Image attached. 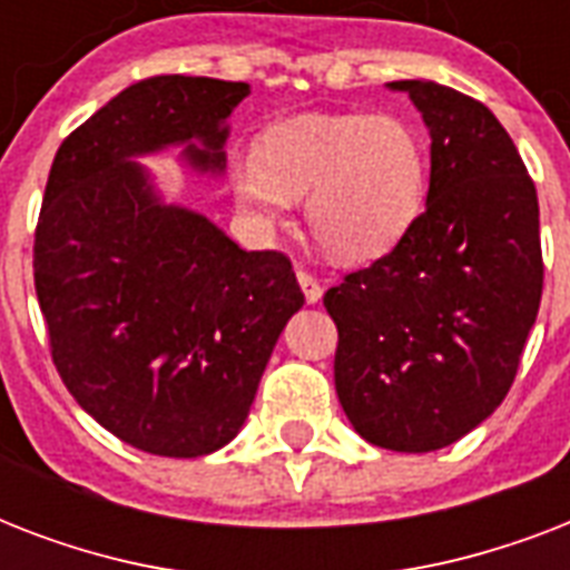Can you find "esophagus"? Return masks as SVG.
Segmentation results:
<instances>
[{
	"label": "esophagus",
	"instance_id": "1",
	"mask_svg": "<svg viewBox=\"0 0 570 570\" xmlns=\"http://www.w3.org/2000/svg\"><path fill=\"white\" fill-rule=\"evenodd\" d=\"M298 284H302L304 289V298H307V304H316L322 298V284L316 281V277L307 272V268H298Z\"/></svg>",
	"mask_w": 570,
	"mask_h": 570
}]
</instances>
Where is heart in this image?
Masks as SVG:
<instances>
[{
    "mask_svg": "<svg viewBox=\"0 0 570 570\" xmlns=\"http://www.w3.org/2000/svg\"><path fill=\"white\" fill-rule=\"evenodd\" d=\"M257 222H284L307 195L313 239L334 259L366 263L405 239L429 195V156L411 124L387 115H298L268 127L257 156L230 171Z\"/></svg>",
    "mask_w": 570,
    "mask_h": 570,
    "instance_id": "b5f03b06",
    "label": "heart"
}]
</instances>
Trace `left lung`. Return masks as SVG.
<instances>
[{
  "label": "left lung",
  "mask_w": 570,
  "mask_h": 570,
  "mask_svg": "<svg viewBox=\"0 0 570 570\" xmlns=\"http://www.w3.org/2000/svg\"><path fill=\"white\" fill-rule=\"evenodd\" d=\"M407 91L432 136L425 209L396 248L325 293L334 384L361 438L396 452L450 446L512 387L544 286L539 195L479 100L438 82Z\"/></svg>",
  "instance_id": "8db88e82"
}]
</instances>
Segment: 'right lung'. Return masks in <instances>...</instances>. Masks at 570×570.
I'll list each match as a JSON object with an SVG mask.
<instances>
[{
  "label": "right lung",
  "instance_id": "1",
  "mask_svg": "<svg viewBox=\"0 0 570 570\" xmlns=\"http://www.w3.org/2000/svg\"><path fill=\"white\" fill-rule=\"evenodd\" d=\"M245 82L150 76L61 141L35 227V293L65 387L136 450L197 459L245 423L286 320L304 304L281 250H242L165 206L132 156L189 145L224 168Z\"/></svg>",
  "mask_w": 570,
  "mask_h": 570
}]
</instances>
